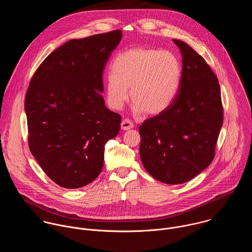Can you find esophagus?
I'll return each mask as SVG.
<instances>
[{
	"label": "esophagus",
	"instance_id": "obj_1",
	"mask_svg": "<svg viewBox=\"0 0 252 252\" xmlns=\"http://www.w3.org/2000/svg\"><path fill=\"white\" fill-rule=\"evenodd\" d=\"M134 127L133 123L129 120V119H123L122 122H121V129L124 130V131H127V130H130Z\"/></svg>",
	"mask_w": 252,
	"mask_h": 252
}]
</instances>
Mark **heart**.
<instances>
[{
    "mask_svg": "<svg viewBox=\"0 0 252 252\" xmlns=\"http://www.w3.org/2000/svg\"><path fill=\"white\" fill-rule=\"evenodd\" d=\"M111 70L106 75L105 90L112 109H121L130 95L135 112L159 114L173 104L180 90L181 64L170 50L126 49L114 57Z\"/></svg>",
    "mask_w": 252,
    "mask_h": 252,
    "instance_id": "b5f03b06",
    "label": "heart"
}]
</instances>
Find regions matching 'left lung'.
<instances>
[{
    "instance_id": "8db88e82",
    "label": "left lung",
    "mask_w": 252,
    "mask_h": 252,
    "mask_svg": "<svg viewBox=\"0 0 252 252\" xmlns=\"http://www.w3.org/2000/svg\"><path fill=\"white\" fill-rule=\"evenodd\" d=\"M182 56L179 93L162 113L140 126V156L155 180L180 184L192 180L215 158L223 107L218 79L205 59L174 39Z\"/></svg>"
}]
</instances>
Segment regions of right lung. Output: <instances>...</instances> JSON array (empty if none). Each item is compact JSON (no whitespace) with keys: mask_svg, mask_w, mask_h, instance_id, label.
Here are the masks:
<instances>
[{"mask_svg":"<svg viewBox=\"0 0 252 252\" xmlns=\"http://www.w3.org/2000/svg\"><path fill=\"white\" fill-rule=\"evenodd\" d=\"M120 30L71 39L51 52L31 78L25 98L28 144L50 180L69 189L95 180L105 144L115 138L121 115L109 110L103 73Z\"/></svg>","mask_w":252,"mask_h":252,"instance_id":"add662e5","label":"right lung"}]
</instances>
